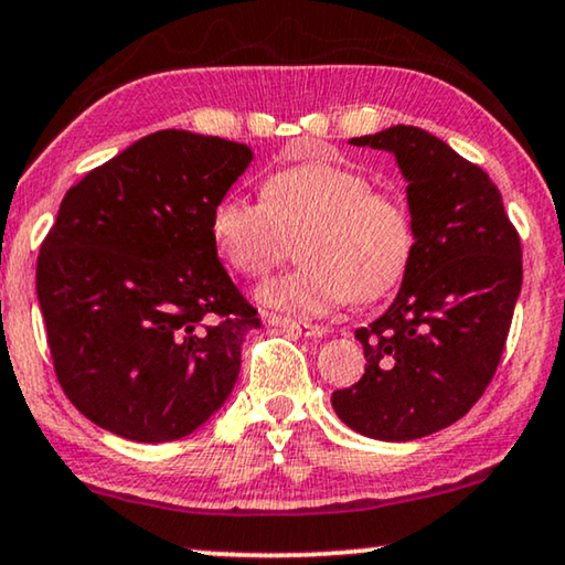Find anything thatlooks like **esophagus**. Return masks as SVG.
Returning a JSON list of instances; mask_svg holds the SVG:
<instances>
[{
    "label": "esophagus",
    "mask_w": 565,
    "mask_h": 565,
    "mask_svg": "<svg viewBox=\"0 0 565 565\" xmlns=\"http://www.w3.org/2000/svg\"><path fill=\"white\" fill-rule=\"evenodd\" d=\"M268 322L274 327H284V330H291L297 334H305V337H322L327 334V327L324 324H311V322H297V319L291 317H279V315H271L268 317Z\"/></svg>",
    "instance_id": "1"
}]
</instances>
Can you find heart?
<instances>
[{"mask_svg":"<svg viewBox=\"0 0 565 565\" xmlns=\"http://www.w3.org/2000/svg\"><path fill=\"white\" fill-rule=\"evenodd\" d=\"M217 254L235 274L258 279L289 256L291 238L305 260L268 281L264 305L324 315L344 299L373 301L403 279L416 248L408 205L375 190L344 164L301 162L266 177L260 202L225 195L210 213Z\"/></svg>","mask_w":565,"mask_h":565,"instance_id":"b5f03b06","label":"heart"}]
</instances>
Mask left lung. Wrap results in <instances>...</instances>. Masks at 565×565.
<instances>
[{"label": "left lung", "instance_id": "1", "mask_svg": "<svg viewBox=\"0 0 565 565\" xmlns=\"http://www.w3.org/2000/svg\"><path fill=\"white\" fill-rule=\"evenodd\" d=\"M395 154L416 248L398 297L360 327L365 375L332 393L352 431L411 441L459 420L500 365L523 286V248L498 184L418 126L350 139Z\"/></svg>", "mask_w": 565, "mask_h": 565}]
</instances>
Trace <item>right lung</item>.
I'll list each match as a JSON object with an SVG mask.
<instances>
[{
  "label": "right lung",
  "instance_id": "right-lung-1",
  "mask_svg": "<svg viewBox=\"0 0 565 565\" xmlns=\"http://www.w3.org/2000/svg\"><path fill=\"white\" fill-rule=\"evenodd\" d=\"M250 159L238 141L164 129L65 192L38 299L57 383L106 431L182 439L238 381L260 319L217 258L210 213Z\"/></svg>",
  "mask_w": 565,
  "mask_h": 565
}]
</instances>
